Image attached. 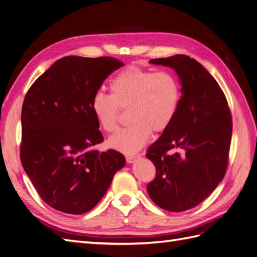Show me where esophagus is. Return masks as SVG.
I'll return each mask as SVG.
<instances>
[{
    "instance_id": "obj_1",
    "label": "esophagus",
    "mask_w": 257,
    "mask_h": 257,
    "mask_svg": "<svg viewBox=\"0 0 257 257\" xmlns=\"http://www.w3.org/2000/svg\"><path fill=\"white\" fill-rule=\"evenodd\" d=\"M139 157H141V155H127V157H126V162L131 164V163H134Z\"/></svg>"
}]
</instances>
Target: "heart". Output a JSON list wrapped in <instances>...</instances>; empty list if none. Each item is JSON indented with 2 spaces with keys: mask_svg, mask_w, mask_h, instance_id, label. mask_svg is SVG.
<instances>
[{
  "mask_svg": "<svg viewBox=\"0 0 257 257\" xmlns=\"http://www.w3.org/2000/svg\"><path fill=\"white\" fill-rule=\"evenodd\" d=\"M110 94L98 91L92 97L91 109L103 130L112 131L120 108H126L130 125L116 130L108 138L113 149L134 153L149 141L152 131L166 130L180 104V85L169 72H153L130 66L116 74L109 83Z\"/></svg>",
  "mask_w": 257,
  "mask_h": 257,
  "instance_id": "heart-1",
  "label": "heart"
}]
</instances>
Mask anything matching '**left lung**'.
<instances>
[{"instance_id": "8db88e82", "label": "left lung", "mask_w": 257, "mask_h": 257, "mask_svg": "<svg viewBox=\"0 0 257 257\" xmlns=\"http://www.w3.org/2000/svg\"><path fill=\"white\" fill-rule=\"evenodd\" d=\"M150 63L173 68L182 95L172 124L147 151L157 169L147 190L160 208L181 212L200 204L224 178L231 114L219 83L196 60L176 54Z\"/></svg>"}]
</instances>
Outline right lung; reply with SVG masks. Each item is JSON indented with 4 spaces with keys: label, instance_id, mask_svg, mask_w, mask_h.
I'll return each mask as SVG.
<instances>
[{
    "label": "right lung",
    "instance_id": "obj_1",
    "mask_svg": "<svg viewBox=\"0 0 257 257\" xmlns=\"http://www.w3.org/2000/svg\"><path fill=\"white\" fill-rule=\"evenodd\" d=\"M123 65L111 57H64L38 77L23 100L21 164L38 195L61 212L90 211L125 165L118 151L92 149L104 138L91 109L103 81Z\"/></svg>",
    "mask_w": 257,
    "mask_h": 257
}]
</instances>
